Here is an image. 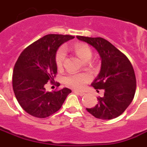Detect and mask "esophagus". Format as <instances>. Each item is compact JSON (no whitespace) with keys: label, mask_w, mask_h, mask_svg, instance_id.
Segmentation results:
<instances>
[{"label":"esophagus","mask_w":147,"mask_h":147,"mask_svg":"<svg viewBox=\"0 0 147 147\" xmlns=\"http://www.w3.org/2000/svg\"><path fill=\"white\" fill-rule=\"evenodd\" d=\"M75 92L77 93L78 94H79L80 96H84V94H85L84 91H81V90H75Z\"/></svg>","instance_id":"obj_1"}]
</instances>
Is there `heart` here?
I'll list each match as a JSON object with an SVG mask.
<instances>
[{
  "label": "heart",
  "mask_w": 147,
  "mask_h": 147,
  "mask_svg": "<svg viewBox=\"0 0 147 147\" xmlns=\"http://www.w3.org/2000/svg\"><path fill=\"white\" fill-rule=\"evenodd\" d=\"M72 50L76 53L78 57L82 59V61H88L91 57V50L85 44L78 43L72 46ZM65 52L63 48H60L57 51L55 57V62L58 69H61L65 60ZM90 80V77L88 74H71L64 78V82L66 84L73 87L75 88L81 89L84 88L86 83H88Z\"/></svg>",
  "instance_id": "1"
}]
</instances>
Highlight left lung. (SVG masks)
<instances>
[{
  "label": "left lung",
  "instance_id": "obj_1",
  "mask_svg": "<svg viewBox=\"0 0 147 147\" xmlns=\"http://www.w3.org/2000/svg\"><path fill=\"white\" fill-rule=\"evenodd\" d=\"M98 52L101 68L91 83L95 89H103L104 96L98 103L87 111L97 119L109 120L122 114L131 104L136 90V78L131 63L125 54L102 38L77 36Z\"/></svg>",
  "mask_w": 147,
  "mask_h": 147
}]
</instances>
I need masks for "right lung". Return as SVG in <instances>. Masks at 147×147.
Segmentation results:
<instances>
[{"label": "right lung", "mask_w": 147, "mask_h": 147, "mask_svg": "<svg viewBox=\"0 0 147 147\" xmlns=\"http://www.w3.org/2000/svg\"><path fill=\"white\" fill-rule=\"evenodd\" d=\"M74 38L47 34L27 47L18 58L13 69V88L18 102L29 115L37 118L50 116L61 108L71 92L67 88L48 92L45 85L48 81L54 82L57 72L55 57L58 48Z\"/></svg>", "instance_id": "add662e5"}]
</instances>
